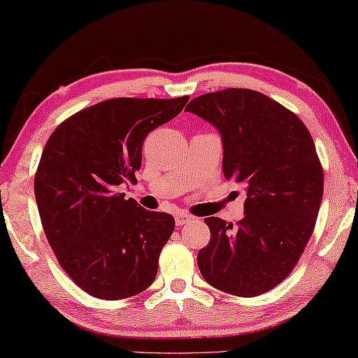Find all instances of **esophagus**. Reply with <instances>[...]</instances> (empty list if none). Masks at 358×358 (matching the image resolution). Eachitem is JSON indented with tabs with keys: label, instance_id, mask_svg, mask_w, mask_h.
<instances>
[{
	"label": "esophagus",
	"instance_id": "1",
	"mask_svg": "<svg viewBox=\"0 0 358 358\" xmlns=\"http://www.w3.org/2000/svg\"><path fill=\"white\" fill-rule=\"evenodd\" d=\"M174 219H176V225L180 227V225H184V224H189V222L193 217H192V215H189V214H185V213H178V214L174 215Z\"/></svg>",
	"mask_w": 358,
	"mask_h": 358
}]
</instances>
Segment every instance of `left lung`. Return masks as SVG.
<instances>
[{
  "label": "left lung",
  "instance_id": "left-lung-1",
  "mask_svg": "<svg viewBox=\"0 0 358 358\" xmlns=\"http://www.w3.org/2000/svg\"><path fill=\"white\" fill-rule=\"evenodd\" d=\"M185 110L219 131L225 179L248 196L238 227L204 219L210 241L198 252L201 276L230 295L265 294L289 276L314 230L324 195L314 141L294 113L255 90L206 93Z\"/></svg>",
  "mask_w": 358,
  "mask_h": 358
}]
</instances>
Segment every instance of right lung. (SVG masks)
<instances>
[{
	"label": "right lung",
	"instance_id": "1",
	"mask_svg": "<svg viewBox=\"0 0 358 358\" xmlns=\"http://www.w3.org/2000/svg\"><path fill=\"white\" fill-rule=\"evenodd\" d=\"M187 101L106 99L47 141L34 178L39 217L60 266L92 296L124 300L154 282L174 217L125 200L119 189L141 168L144 138Z\"/></svg>",
	"mask_w": 358,
	"mask_h": 358
}]
</instances>
